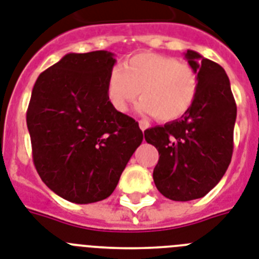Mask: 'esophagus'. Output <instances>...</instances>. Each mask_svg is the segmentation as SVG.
I'll use <instances>...</instances> for the list:
<instances>
[{
	"instance_id": "1",
	"label": "esophagus",
	"mask_w": 259,
	"mask_h": 259,
	"mask_svg": "<svg viewBox=\"0 0 259 259\" xmlns=\"http://www.w3.org/2000/svg\"><path fill=\"white\" fill-rule=\"evenodd\" d=\"M138 123H140V127H141V130H142V132H144V130H146L149 127V122H148V121H145V119H141Z\"/></svg>"
}]
</instances>
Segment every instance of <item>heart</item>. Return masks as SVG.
<instances>
[{
  "mask_svg": "<svg viewBox=\"0 0 259 259\" xmlns=\"http://www.w3.org/2000/svg\"><path fill=\"white\" fill-rule=\"evenodd\" d=\"M199 78L190 65L157 53H138L110 69L106 96L117 111L125 113L136 98L137 110L162 122L184 117L198 96Z\"/></svg>",
  "mask_w": 259,
  "mask_h": 259,
  "instance_id": "1",
  "label": "heart"
}]
</instances>
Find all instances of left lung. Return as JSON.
I'll list each match as a JSON object with an SVG mask.
<instances>
[{
    "instance_id": "left-lung-1",
    "label": "left lung",
    "mask_w": 259,
    "mask_h": 259,
    "mask_svg": "<svg viewBox=\"0 0 259 259\" xmlns=\"http://www.w3.org/2000/svg\"><path fill=\"white\" fill-rule=\"evenodd\" d=\"M185 58L197 71L198 96L181 118L145 130L159 159L153 180L166 198L191 201L206 195L226 173L233 154L237 105L222 66L188 50Z\"/></svg>"
}]
</instances>
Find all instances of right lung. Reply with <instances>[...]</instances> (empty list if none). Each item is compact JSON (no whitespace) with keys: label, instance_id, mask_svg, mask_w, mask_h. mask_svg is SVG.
Listing matches in <instances>:
<instances>
[{"label":"right lung","instance_id":"add662e5","mask_svg":"<svg viewBox=\"0 0 259 259\" xmlns=\"http://www.w3.org/2000/svg\"><path fill=\"white\" fill-rule=\"evenodd\" d=\"M114 64L106 50L69 53L42 71L31 92L26 123L35 169L70 202L108 198L144 140L136 119L108 100Z\"/></svg>","mask_w":259,"mask_h":259}]
</instances>
